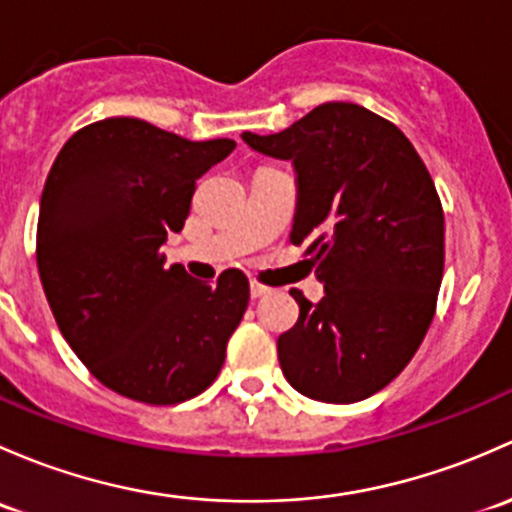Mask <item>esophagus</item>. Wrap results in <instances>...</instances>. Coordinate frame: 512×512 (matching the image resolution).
Listing matches in <instances>:
<instances>
[{
    "label": "esophagus",
    "mask_w": 512,
    "mask_h": 512,
    "mask_svg": "<svg viewBox=\"0 0 512 512\" xmlns=\"http://www.w3.org/2000/svg\"><path fill=\"white\" fill-rule=\"evenodd\" d=\"M273 291L268 286H261V283L251 281V298H263V295H271Z\"/></svg>",
    "instance_id": "1"
}]
</instances>
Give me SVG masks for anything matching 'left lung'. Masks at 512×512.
I'll return each mask as SVG.
<instances>
[{
	"label": "left lung",
	"mask_w": 512,
	"mask_h": 512,
	"mask_svg": "<svg viewBox=\"0 0 512 512\" xmlns=\"http://www.w3.org/2000/svg\"><path fill=\"white\" fill-rule=\"evenodd\" d=\"M241 140L291 160V241L325 288L318 303L291 293L300 315L278 337L283 374L315 402L372 397L419 350L444 276V212L424 162L397 125L337 100Z\"/></svg>",
	"instance_id": "obj_1"
}]
</instances>
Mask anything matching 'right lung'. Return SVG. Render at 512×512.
Here are the masks:
<instances>
[{"label": "right lung", "mask_w": 512, "mask_h": 512, "mask_svg": "<svg viewBox=\"0 0 512 512\" xmlns=\"http://www.w3.org/2000/svg\"><path fill=\"white\" fill-rule=\"evenodd\" d=\"M234 140L192 142L138 118H105L61 147L39 204L36 263L78 360L108 389L179 404L217 379L249 305L239 268L214 283L167 268L194 184Z\"/></svg>", "instance_id": "1"}]
</instances>
